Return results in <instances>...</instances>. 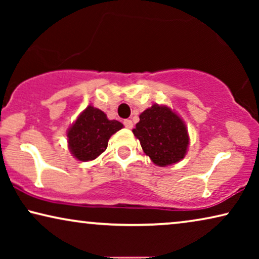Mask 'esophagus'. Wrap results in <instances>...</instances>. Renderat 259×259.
Returning <instances> with one entry per match:
<instances>
[{
    "mask_svg": "<svg viewBox=\"0 0 259 259\" xmlns=\"http://www.w3.org/2000/svg\"><path fill=\"white\" fill-rule=\"evenodd\" d=\"M123 126H125L126 128H128V130L133 128V122H132V120H128V119L123 120Z\"/></svg>",
    "mask_w": 259,
    "mask_h": 259,
    "instance_id": "34e87169",
    "label": "esophagus"
}]
</instances>
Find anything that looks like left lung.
<instances>
[{
	"label": "left lung",
	"mask_w": 259,
	"mask_h": 259,
	"mask_svg": "<svg viewBox=\"0 0 259 259\" xmlns=\"http://www.w3.org/2000/svg\"><path fill=\"white\" fill-rule=\"evenodd\" d=\"M139 118L133 134L155 165H172L185 157L189 134L185 123L175 112L166 106L153 105Z\"/></svg>",
	"instance_id": "obj_1"
}]
</instances>
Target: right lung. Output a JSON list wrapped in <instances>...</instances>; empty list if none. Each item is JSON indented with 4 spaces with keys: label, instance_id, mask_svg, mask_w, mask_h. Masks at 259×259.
Masks as SVG:
<instances>
[{
    "label": "right lung",
    "instance_id": "add662e5",
    "mask_svg": "<svg viewBox=\"0 0 259 259\" xmlns=\"http://www.w3.org/2000/svg\"><path fill=\"white\" fill-rule=\"evenodd\" d=\"M122 127L121 122L108 120L100 109L88 106L67 133L70 153L80 161L93 160L107 148L111 136Z\"/></svg>",
    "mask_w": 259,
    "mask_h": 259
}]
</instances>
